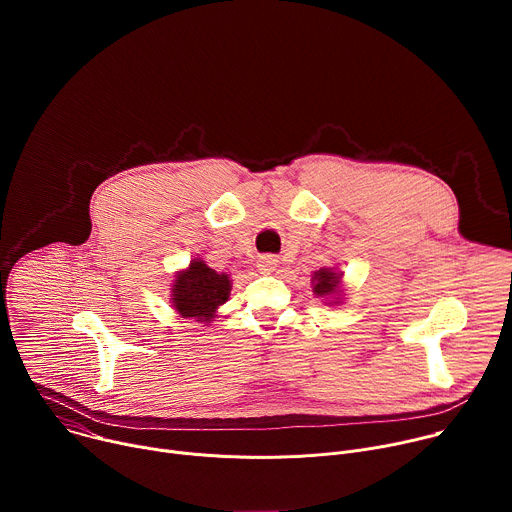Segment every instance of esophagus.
Masks as SVG:
<instances>
[{"label":"esophagus","mask_w":512,"mask_h":512,"mask_svg":"<svg viewBox=\"0 0 512 512\" xmlns=\"http://www.w3.org/2000/svg\"><path fill=\"white\" fill-rule=\"evenodd\" d=\"M277 265H279V259H277L275 255H261V257L257 259V269H259L261 273H271Z\"/></svg>","instance_id":"obj_1"}]
</instances>
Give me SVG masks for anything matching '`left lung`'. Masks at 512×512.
Here are the masks:
<instances>
[{
    "mask_svg": "<svg viewBox=\"0 0 512 512\" xmlns=\"http://www.w3.org/2000/svg\"><path fill=\"white\" fill-rule=\"evenodd\" d=\"M342 271L334 267H322L312 273V291L316 298H322L326 306H340L344 300Z\"/></svg>",
    "mask_w": 512,
    "mask_h": 512,
    "instance_id": "1",
    "label": "left lung"
}]
</instances>
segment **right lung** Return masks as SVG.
<instances>
[{
  "label": "right lung",
  "mask_w": 512,
  "mask_h": 512,
  "mask_svg": "<svg viewBox=\"0 0 512 512\" xmlns=\"http://www.w3.org/2000/svg\"><path fill=\"white\" fill-rule=\"evenodd\" d=\"M170 304L182 318L210 324L218 308L231 298L229 273H218L202 257H194L186 269L176 271L170 287Z\"/></svg>",
  "instance_id": "right-lung-1"
}]
</instances>
